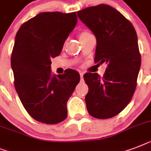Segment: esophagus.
Returning a JSON list of instances; mask_svg holds the SVG:
<instances>
[{
    "instance_id": "1",
    "label": "esophagus",
    "mask_w": 151,
    "mask_h": 151,
    "mask_svg": "<svg viewBox=\"0 0 151 151\" xmlns=\"http://www.w3.org/2000/svg\"><path fill=\"white\" fill-rule=\"evenodd\" d=\"M83 75H84V73H83V72H80L81 80H83Z\"/></svg>"
}]
</instances>
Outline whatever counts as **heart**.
Wrapping results in <instances>:
<instances>
[{
  "label": "heart",
  "mask_w": 151,
  "mask_h": 151,
  "mask_svg": "<svg viewBox=\"0 0 151 151\" xmlns=\"http://www.w3.org/2000/svg\"><path fill=\"white\" fill-rule=\"evenodd\" d=\"M88 34H89V33L87 31H82V32H81L80 34H79V37L81 38H82V37H84L85 36H87Z\"/></svg>",
  "instance_id": "heart-1"
}]
</instances>
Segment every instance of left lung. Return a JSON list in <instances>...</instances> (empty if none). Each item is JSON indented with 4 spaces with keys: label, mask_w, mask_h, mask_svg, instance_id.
Here are the masks:
<instances>
[{
    "label": "left lung",
    "mask_w": 151,
    "mask_h": 151,
    "mask_svg": "<svg viewBox=\"0 0 151 151\" xmlns=\"http://www.w3.org/2000/svg\"><path fill=\"white\" fill-rule=\"evenodd\" d=\"M78 16L96 37L95 63L107 64L103 77L84 74L88 112L96 118H110L126 107L136 90L141 65L137 34L131 22L107 4L85 8Z\"/></svg>",
    "instance_id": "8db88e82"
}]
</instances>
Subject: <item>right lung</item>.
Masks as SVG:
<instances>
[{"label": "right lung", "instance_id": "obj_1", "mask_svg": "<svg viewBox=\"0 0 151 151\" xmlns=\"http://www.w3.org/2000/svg\"><path fill=\"white\" fill-rule=\"evenodd\" d=\"M78 22L76 12H42L20 27L11 65L20 100L34 119L57 124L67 117L66 103L80 81V74L67 69L52 74V58L60 55L64 42Z\"/></svg>", "mask_w": 151, "mask_h": 151}]
</instances>
